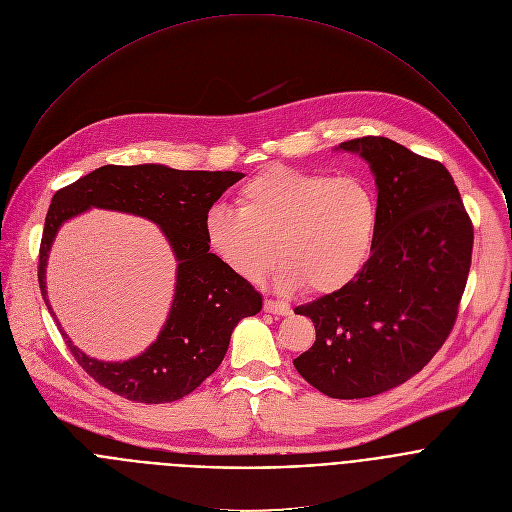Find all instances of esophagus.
Returning <instances> with one entry per match:
<instances>
[{
  "instance_id": "obj_1",
  "label": "esophagus",
  "mask_w": 512,
  "mask_h": 512,
  "mask_svg": "<svg viewBox=\"0 0 512 512\" xmlns=\"http://www.w3.org/2000/svg\"><path fill=\"white\" fill-rule=\"evenodd\" d=\"M264 312L268 314H276V316H288L292 310L288 304L284 302H274V300H266L264 302Z\"/></svg>"
}]
</instances>
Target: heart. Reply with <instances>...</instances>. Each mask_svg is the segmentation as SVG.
<instances>
[{
    "instance_id": "b5f03b06",
    "label": "heart",
    "mask_w": 512,
    "mask_h": 512,
    "mask_svg": "<svg viewBox=\"0 0 512 512\" xmlns=\"http://www.w3.org/2000/svg\"><path fill=\"white\" fill-rule=\"evenodd\" d=\"M238 204L210 208L204 232L218 258L248 282H258L278 254V290L332 294L370 258L378 204L358 176L274 166L240 186Z\"/></svg>"
}]
</instances>
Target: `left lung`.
I'll use <instances>...</instances> for the list:
<instances>
[{"label": "left lung", "mask_w": 512, "mask_h": 512, "mask_svg": "<svg viewBox=\"0 0 512 512\" xmlns=\"http://www.w3.org/2000/svg\"><path fill=\"white\" fill-rule=\"evenodd\" d=\"M336 150L364 158L378 190L372 254L344 288L294 308L314 344L294 358L330 398H366L420 372L448 338L462 298L472 222L448 170L408 148L366 136Z\"/></svg>", "instance_id": "obj_1"}]
</instances>
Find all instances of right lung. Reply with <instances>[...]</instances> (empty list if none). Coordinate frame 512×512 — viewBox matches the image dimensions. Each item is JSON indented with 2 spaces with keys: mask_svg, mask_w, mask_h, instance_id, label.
Segmentation results:
<instances>
[{
  "mask_svg": "<svg viewBox=\"0 0 512 512\" xmlns=\"http://www.w3.org/2000/svg\"><path fill=\"white\" fill-rule=\"evenodd\" d=\"M242 178V172H184L162 164L102 166L56 192L44 224L38 268L40 290L54 318L45 290L47 256L59 226L90 207L154 221L179 262L169 320L140 357L124 363L92 359L71 344L58 323L70 352L98 384L134 402L180 400L222 364L236 324L260 312V292L210 252L204 232L214 202Z\"/></svg>",
  "mask_w": 512,
  "mask_h": 512,
  "instance_id": "add662e5",
  "label": "right lung"
}]
</instances>
